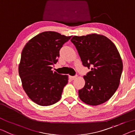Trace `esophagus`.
Returning a JSON list of instances; mask_svg holds the SVG:
<instances>
[{
	"label": "esophagus",
	"instance_id": "obj_1",
	"mask_svg": "<svg viewBox=\"0 0 135 135\" xmlns=\"http://www.w3.org/2000/svg\"><path fill=\"white\" fill-rule=\"evenodd\" d=\"M76 78H77V76H69L70 79V80H74V79H75Z\"/></svg>",
	"mask_w": 135,
	"mask_h": 135
}]
</instances>
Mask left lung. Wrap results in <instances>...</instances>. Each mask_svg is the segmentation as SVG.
<instances>
[{"label":"left lung","mask_w":135,"mask_h":135,"mask_svg":"<svg viewBox=\"0 0 135 135\" xmlns=\"http://www.w3.org/2000/svg\"><path fill=\"white\" fill-rule=\"evenodd\" d=\"M83 65L91 70L83 76L85 85L79 90L85 103L97 106L108 101L119 86L123 61L115 45L108 38L97 33L74 36L71 39Z\"/></svg>","instance_id":"left-lung-1"}]
</instances>
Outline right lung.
<instances>
[{
	"mask_svg": "<svg viewBox=\"0 0 135 135\" xmlns=\"http://www.w3.org/2000/svg\"><path fill=\"white\" fill-rule=\"evenodd\" d=\"M71 36L53 31L43 32L30 40L23 48L18 73L25 93L38 105L47 106L61 99L68 76L53 72L59 50Z\"/></svg>",
	"mask_w": 135,
	"mask_h": 135,
	"instance_id": "obj_1",
	"label": "right lung"
}]
</instances>
